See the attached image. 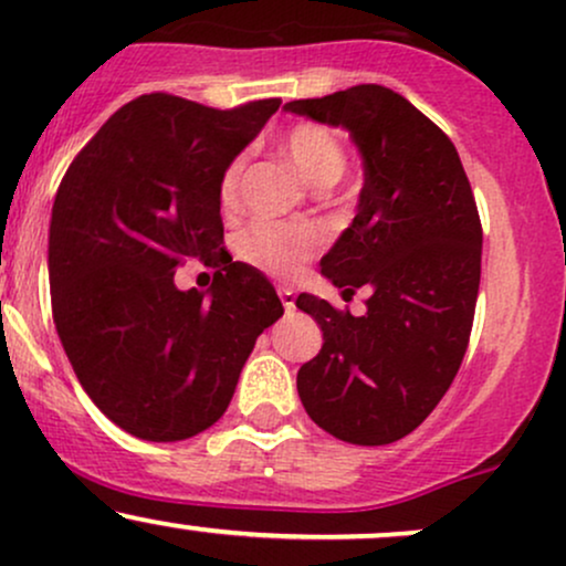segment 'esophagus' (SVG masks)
Masks as SVG:
<instances>
[{"label": "esophagus", "mask_w": 566, "mask_h": 566, "mask_svg": "<svg viewBox=\"0 0 566 566\" xmlns=\"http://www.w3.org/2000/svg\"><path fill=\"white\" fill-rule=\"evenodd\" d=\"M276 292H279V301H282V305H284V311L290 314V311L295 308V292H292L290 287H279Z\"/></svg>", "instance_id": "obj_1"}]
</instances>
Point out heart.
I'll return each instance as SVG.
<instances>
[{
	"instance_id": "1",
	"label": "heart",
	"mask_w": 566,
	"mask_h": 566,
	"mask_svg": "<svg viewBox=\"0 0 566 566\" xmlns=\"http://www.w3.org/2000/svg\"><path fill=\"white\" fill-rule=\"evenodd\" d=\"M282 151L303 175L305 184L316 188L333 186L346 170V154L335 135L319 125H311V122H297L282 135ZM242 175L244 157H233L220 172L218 201L226 212H233L239 207ZM319 247L322 233L314 226L269 223V220L252 223L233 242V250L244 263L274 276L297 274L301 265L319 252Z\"/></svg>"
}]
</instances>
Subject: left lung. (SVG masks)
<instances>
[{
	"instance_id": "8db88e82",
	"label": "left lung",
	"mask_w": 566,
	"mask_h": 566,
	"mask_svg": "<svg viewBox=\"0 0 566 566\" xmlns=\"http://www.w3.org/2000/svg\"><path fill=\"white\" fill-rule=\"evenodd\" d=\"M284 108L346 127L365 159L356 218L322 258V274L343 297L365 287L367 314L297 295L324 333L322 350L297 373V394L335 439L391 444L433 412L469 348L482 276L469 175L452 140L380 84Z\"/></svg>"
}]
</instances>
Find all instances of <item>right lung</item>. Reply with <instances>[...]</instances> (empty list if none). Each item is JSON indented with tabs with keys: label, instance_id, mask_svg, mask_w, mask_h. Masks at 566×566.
I'll use <instances>...</instances> for the list:
<instances>
[{
	"label": "right lung",
	"instance_id": "1",
	"mask_svg": "<svg viewBox=\"0 0 566 566\" xmlns=\"http://www.w3.org/2000/svg\"><path fill=\"white\" fill-rule=\"evenodd\" d=\"M279 97L201 106L140 95L108 116L57 186L50 220L53 319L97 409L146 441L218 423L258 335L284 314L261 271L223 247L218 180ZM186 260L217 269L178 291Z\"/></svg>",
	"mask_w": 566,
	"mask_h": 566
}]
</instances>
